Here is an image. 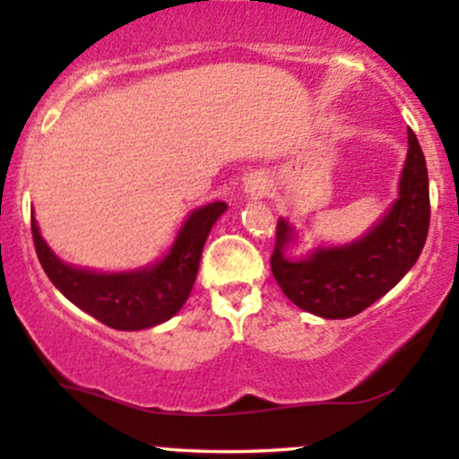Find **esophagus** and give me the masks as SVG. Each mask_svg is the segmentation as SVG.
<instances>
[{
    "mask_svg": "<svg viewBox=\"0 0 459 459\" xmlns=\"http://www.w3.org/2000/svg\"><path fill=\"white\" fill-rule=\"evenodd\" d=\"M265 192H267V181H265V178L252 177L250 181L246 183V194H250L252 198H261Z\"/></svg>",
    "mask_w": 459,
    "mask_h": 459,
    "instance_id": "esophagus-1",
    "label": "esophagus"
}]
</instances>
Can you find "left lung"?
I'll list each match as a JSON object with an SVG mask.
<instances>
[{"label": "left lung", "mask_w": 459, "mask_h": 459, "mask_svg": "<svg viewBox=\"0 0 459 459\" xmlns=\"http://www.w3.org/2000/svg\"><path fill=\"white\" fill-rule=\"evenodd\" d=\"M429 230V181L423 151L408 129V157L399 198L360 239L317 247L302 259L287 255L296 229L278 220L272 273L296 307L325 319H347L386 296L412 270Z\"/></svg>", "instance_id": "1"}]
</instances>
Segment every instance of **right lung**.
<instances>
[{"instance_id":"obj_1","label":"right lung","mask_w":459,"mask_h":459,"mask_svg":"<svg viewBox=\"0 0 459 459\" xmlns=\"http://www.w3.org/2000/svg\"><path fill=\"white\" fill-rule=\"evenodd\" d=\"M226 203L194 209L161 261L134 272L101 273L60 261L39 233L31 215L36 255L49 281L75 307L114 330H144L160 325L181 310L196 281L200 255Z\"/></svg>"}]
</instances>
